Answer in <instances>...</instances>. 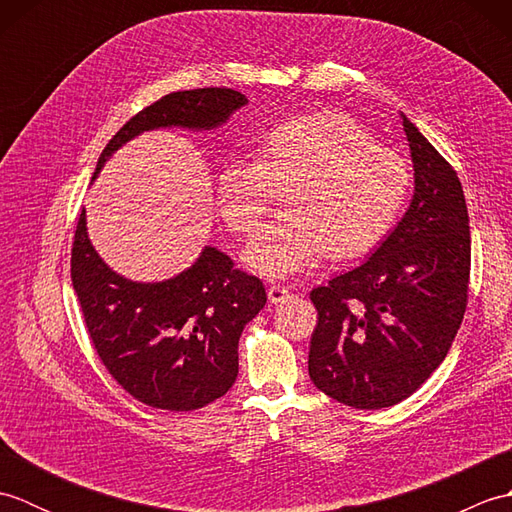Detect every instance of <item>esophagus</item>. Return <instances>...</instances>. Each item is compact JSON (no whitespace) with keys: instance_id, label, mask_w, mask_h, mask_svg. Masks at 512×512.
<instances>
[{"instance_id":"34e87169","label":"esophagus","mask_w":512,"mask_h":512,"mask_svg":"<svg viewBox=\"0 0 512 512\" xmlns=\"http://www.w3.org/2000/svg\"><path fill=\"white\" fill-rule=\"evenodd\" d=\"M288 297H290V288H286V286L273 284L268 288V301L270 303H281V301H286Z\"/></svg>"}]
</instances>
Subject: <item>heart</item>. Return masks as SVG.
Returning <instances> with one entry per match:
<instances>
[{
    "label": "heart",
    "mask_w": 512,
    "mask_h": 512,
    "mask_svg": "<svg viewBox=\"0 0 512 512\" xmlns=\"http://www.w3.org/2000/svg\"><path fill=\"white\" fill-rule=\"evenodd\" d=\"M286 189V213L259 228L242 259L253 273L284 279L328 253H369L396 224L411 169L396 149L343 112L290 116L259 136L255 160L228 158L215 176V204L233 233L257 228Z\"/></svg>",
    "instance_id": "b5f03b06"
}]
</instances>
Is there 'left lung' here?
I'll list each match as a JSON object with an SVG mask.
<instances>
[{
  "label": "left lung",
  "instance_id": "8db88e82",
  "mask_svg": "<svg viewBox=\"0 0 512 512\" xmlns=\"http://www.w3.org/2000/svg\"><path fill=\"white\" fill-rule=\"evenodd\" d=\"M413 198L383 244L310 292L319 312L308 372L354 409L409 398L444 361L469 292L471 231L458 173L405 114Z\"/></svg>",
  "mask_w": 512,
  "mask_h": 512
}]
</instances>
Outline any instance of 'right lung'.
<instances>
[{
  "label": "right lung",
  "mask_w": 512,
  "mask_h": 512,
  "mask_svg": "<svg viewBox=\"0 0 512 512\" xmlns=\"http://www.w3.org/2000/svg\"><path fill=\"white\" fill-rule=\"evenodd\" d=\"M246 103L242 92L228 88L162 96L118 129L94 178L114 151L143 132L167 127L211 132ZM70 266L94 350L127 394L156 409L193 411L233 387L239 336L266 306V290L222 250L204 246L193 266L171 279L132 281L96 253L83 209Z\"/></svg>",
  "instance_id": "1"
}]
</instances>
